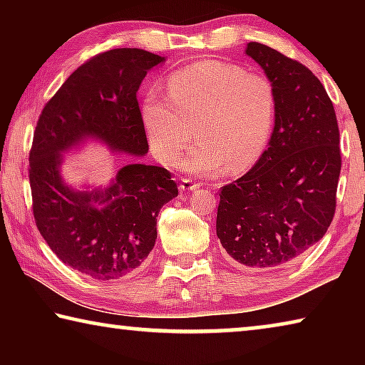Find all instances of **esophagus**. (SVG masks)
Masks as SVG:
<instances>
[{"instance_id": "1", "label": "esophagus", "mask_w": 365, "mask_h": 365, "mask_svg": "<svg viewBox=\"0 0 365 365\" xmlns=\"http://www.w3.org/2000/svg\"><path fill=\"white\" fill-rule=\"evenodd\" d=\"M201 185L197 183V182H195V180H191L190 177H183L182 178V183H180V190H183V191H188V190H196V188H200Z\"/></svg>"}]
</instances>
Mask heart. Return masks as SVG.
<instances>
[{
  "label": "heart",
  "mask_w": 365,
  "mask_h": 365,
  "mask_svg": "<svg viewBox=\"0 0 365 365\" xmlns=\"http://www.w3.org/2000/svg\"><path fill=\"white\" fill-rule=\"evenodd\" d=\"M169 98L151 91L141 106L150 150L172 164L195 135L180 165L212 177L250 169L261 158L275 119V90L257 72L224 61H200L172 73Z\"/></svg>",
  "instance_id": "b5f03b06"
}]
</instances>
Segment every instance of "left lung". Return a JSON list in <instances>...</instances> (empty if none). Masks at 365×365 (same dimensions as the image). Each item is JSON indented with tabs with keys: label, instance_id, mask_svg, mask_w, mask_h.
Wrapping results in <instances>:
<instances>
[{
	"label": "left lung",
	"instance_id": "left-lung-1",
	"mask_svg": "<svg viewBox=\"0 0 365 365\" xmlns=\"http://www.w3.org/2000/svg\"><path fill=\"white\" fill-rule=\"evenodd\" d=\"M246 54L275 90V125L250 172L220 188L215 230L235 264H292L324 238L336 209L339 130L324 85L298 61L251 41Z\"/></svg>",
	"mask_w": 365,
	"mask_h": 365
}]
</instances>
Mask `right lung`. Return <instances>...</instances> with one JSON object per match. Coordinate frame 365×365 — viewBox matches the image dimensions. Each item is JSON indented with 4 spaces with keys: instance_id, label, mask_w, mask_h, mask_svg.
Segmentation results:
<instances>
[{
    "instance_id": "obj_1",
    "label": "right lung",
    "mask_w": 365,
    "mask_h": 365,
    "mask_svg": "<svg viewBox=\"0 0 365 365\" xmlns=\"http://www.w3.org/2000/svg\"><path fill=\"white\" fill-rule=\"evenodd\" d=\"M164 61L138 48H115L83 63L49 100L29 154L35 224L66 265L95 280L137 270L154 248L158 214L178 195L164 168L128 164L106 190L80 193L59 175L61 153L96 137L115 151H148L137 91Z\"/></svg>"
}]
</instances>
